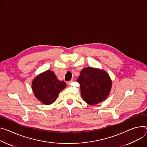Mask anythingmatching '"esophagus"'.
Returning a JSON list of instances; mask_svg holds the SVG:
<instances>
[{"instance_id": "obj_1", "label": "esophagus", "mask_w": 147, "mask_h": 147, "mask_svg": "<svg viewBox=\"0 0 147 147\" xmlns=\"http://www.w3.org/2000/svg\"><path fill=\"white\" fill-rule=\"evenodd\" d=\"M73 80H70V81H69V82H67V84L69 86V85H70L71 84V83L73 82Z\"/></svg>"}]
</instances>
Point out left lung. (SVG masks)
I'll return each mask as SVG.
<instances>
[{"label":"left lung","mask_w":147,"mask_h":147,"mask_svg":"<svg viewBox=\"0 0 147 147\" xmlns=\"http://www.w3.org/2000/svg\"><path fill=\"white\" fill-rule=\"evenodd\" d=\"M83 100L91 105L104 101L112 87V80L105 70L98 68H83L77 79Z\"/></svg>","instance_id":"left-lung-1"}]
</instances>
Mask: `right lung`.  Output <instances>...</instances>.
<instances>
[{
    "mask_svg": "<svg viewBox=\"0 0 147 147\" xmlns=\"http://www.w3.org/2000/svg\"><path fill=\"white\" fill-rule=\"evenodd\" d=\"M66 87V83L60 81L55 73L50 70L37 75L32 81V88L36 98L45 105L54 102L59 92Z\"/></svg>",
    "mask_w": 147,
    "mask_h": 147,
    "instance_id": "obj_1",
    "label": "right lung"
}]
</instances>
